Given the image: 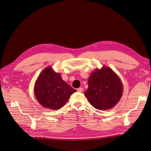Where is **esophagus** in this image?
Returning <instances> with one entry per match:
<instances>
[{
	"label": "esophagus",
	"instance_id": "obj_1",
	"mask_svg": "<svg viewBox=\"0 0 151 151\" xmlns=\"http://www.w3.org/2000/svg\"><path fill=\"white\" fill-rule=\"evenodd\" d=\"M77 91L79 92H82L83 91V88L82 87H80L78 88H77Z\"/></svg>",
	"mask_w": 151,
	"mask_h": 151
}]
</instances>
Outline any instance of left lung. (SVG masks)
I'll use <instances>...</instances> for the list:
<instances>
[{
    "mask_svg": "<svg viewBox=\"0 0 151 151\" xmlns=\"http://www.w3.org/2000/svg\"><path fill=\"white\" fill-rule=\"evenodd\" d=\"M85 92L92 106L98 110L110 109L121 99L122 86L118 76L111 69L103 67L93 72L88 81Z\"/></svg>",
    "mask_w": 151,
    "mask_h": 151,
    "instance_id": "1",
    "label": "left lung"
}]
</instances>
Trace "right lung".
<instances>
[{
  "instance_id": "obj_1",
  "label": "right lung",
  "mask_w": 151,
  "mask_h": 151,
  "mask_svg": "<svg viewBox=\"0 0 151 151\" xmlns=\"http://www.w3.org/2000/svg\"><path fill=\"white\" fill-rule=\"evenodd\" d=\"M76 90L62 79L60 75L46 68L37 78L34 92L37 101L47 109L59 110Z\"/></svg>"
}]
</instances>
